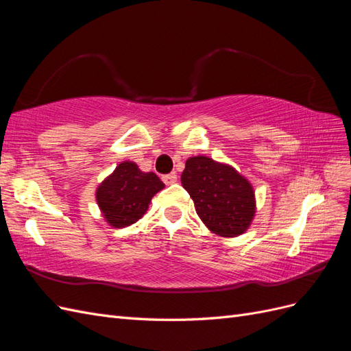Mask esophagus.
I'll return each mask as SVG.
<instances>
[{"instance_id": "esophagus-1", "label": "esophagus", "mask_w": 351, "mask_h": 351, "mask_svg": "<svg viewBox=\"0 0 351 351\" xmlns=\"http://www.w3.org/2000/svg\"><path fill=\"white\" fill-rule=\"evenodd\" d=\"M162 180H164V183H165L167 186H169V184H174V183L177 182V174H176V173H171V174L162 176Z\"/></svg>"}]
</instances>
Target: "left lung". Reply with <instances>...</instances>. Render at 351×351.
Here are the masks:
<instances>
[{"mask_svg":"<svg viewBox=\"0 0 351 351\" xmlns=\"http://www.w3.org/2000/svg\"><path fill=\"white\" fill-rule=\"evenodd\" d=\"M182 184L195 202L202 222L221 237H237L247 231L254 212L253 186L236 168L205 155L190 156Z\"/></svg>","mask_w":351,"mask_h":351,"instance_id":"8db88e82","label":"left lung"}]
</instances>
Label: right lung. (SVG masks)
I'll return each mask as SVG.
<instances>
[{
    "instance_id": "1",
    "label": "right lung",
    "mask_w": 351,
    "mask_h": 351,
    "mask_svg": "<svg viewBox=\"0 0 351 351\" xmlns=\"http://www.w3.org/2000/svg\"><path fill=\"white\" fill-rule=\"evenodd\" d=\"M165 187L155 173H143L133 161H123L98 186V206L114 228L129 227L141 219L152 197Z\"/></svg>"
}]
</instances>
